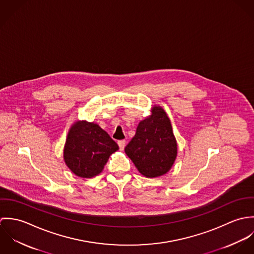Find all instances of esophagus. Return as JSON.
Masks as SVG:
<instances>
[{"label": "esophagus", "instance_id": "esophagus-1", "mask_svg": "<svg viewBox=\"0 0 254 254\" xmlns=\"http://www.w3.org/2000/svg\"><path fill=\"white\" fill-rule=\"evenodd\" d=\"M117 144L119 145V148H120L121 150H123L124 147H125V145H126V141H125V140H121V141H118Z\"/></svg>", "mask_w": 254, "mask_h": 254}]
</instances>
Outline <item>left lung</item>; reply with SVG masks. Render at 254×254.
<instances>
[{"instance_id":"8db88e82","label":"left lung","mask_w":254,"mask_h":254,"mask_svg":"<svg viewBox=\"0 0 254 254\" xmlns=\"http://www.w3.org/2000/svg\"><path fill=\"white\" fill-rule=\"evenodd\" d=\"M125 153L146 178L162 176L171 169L177 156V142L164 109L152 108L151 114L139 123Z\"/></svg>"}]
</instances>
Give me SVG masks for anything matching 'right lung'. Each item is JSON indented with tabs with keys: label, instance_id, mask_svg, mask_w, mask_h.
I'll return each instance as SVG.
<instances>
[{
	"label": "right lung",
	"instance_id": "obj_1",
	"mask_svg": "<svg viewBox=\"0 0 254 254\" xmlns=\"http://www.w3.org/2000/svg\"><path fill=\"white\" fill-rule=\"evenodd\" d=\"M118 148L117 144L98 124L77 121L67 134L64 159L76 176L92 178L103 171L109 156Z\"/></svg>",
	"mask_w": 254,
	"mask_h": 254
}]
</instances>
